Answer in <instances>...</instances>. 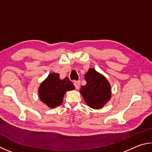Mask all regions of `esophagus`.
I'll use <instances>...</instances> for the list:
<instances>
[{
    "label": "esophagus",
    "mask_w": 152,
    "mask_h": 152,
    "mask_svg": "<svg viewBox=\"0 0 152 152\" xmlns=\"http://www.w3.org/2000/svg\"><path fill=\"white\" fill-rule=\"evenodd\" d=\"M74 86L75 87L76 89H79V87H80V81H76L74 82Z\"/></svg>",
    "instance_id": "esophagus-1"
}]
</instances>
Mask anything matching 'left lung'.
I'll return each mask as SVG.
<instances>
[{
  "mask_svg": "<svg viewBox=\"0 0 152 152\" xmlns=\"http://www.w3.org/2000/svg\"><path fill=\"white\" fill-rule=\"evenodd\" d=\"M87 84L82 86L80 94L87 105L95 110L102 108L111 97V87L104 75L93 68L85 75Z\"/></svg>",
  "mask_w": 152,
  "mask_h": 152,
  "instance_id": "8db88e82",
  "label": "left lung"
}]
</instances>
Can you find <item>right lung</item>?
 Wrapping results in <instances>:
<instances>
[{
    "mask_svg": "<svg viewBox=\"0 0 152 152\" xmlns=\"http://www.w3.org/2000/svg\"><path fill=\"white\" fill-rule=\"evenodd\" d=\"M75 89L68 77L61 79L58 73H50L39 87V96L41 102L50 108L62 104L64 95L67 91Z\"/></svg>",
    "mask_w": 152,
    "mask_h": 152,
    "instance_id": "right-lung-1",
    "label": "right lung"
}]
</instances>
